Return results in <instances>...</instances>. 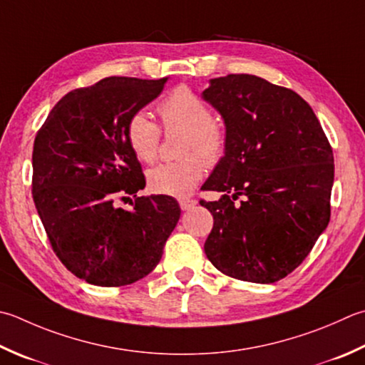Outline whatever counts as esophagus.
I'll list each match as a JSON object with an SVG mask.
<instances>
[{
	"mask_svg": "<svg viewBox=\"0 0 365 365\" xmlns=\"http://www.w3.org/2000/svg\"><path fill=\"white\" fill-rule=\"evenodd\" d=\"M178 204H180V209L182 210H190L191 207H195L197 204L196 199H190V197H183L178 201Z\"/></svg>",
	"mask_w": 365,
	"mask_h": 365,
	"instance_id": "obj_1",
	"label": "esophagus"
}]
</instances>
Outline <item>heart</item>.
I'll return each instance as SVG.
<instances>
[{
    "label": "heart",
    "instance_id": "obj_1",
    "mask_svg": "<svg viewBox=\"0 0 365 365\" xmlns=\"http://www.w3.org/2000/svg\"><path fill=\"white\" fill-rule=\"evenodd\" d=\"M158 112L164 130L185 131L182 160L163 163L148 170V187L158 195L185 197L196 188L205 175L207 164L215 166L226 152V131L212 117L204 99L187 87H178L163 99ZM126 142L140 163L156 160L161 142V130L147 112H135L126 123Z\"/></svg>",
    "mask_w": 365,
    "mask_h": 365
}]
</instances>
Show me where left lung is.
Here are the masks:
<instances>
[{"mask_svg":"<svg viewBox=\"0 0 365 365\" xmlns=\"http://www.w3.org/2000/svg\"><path fill=\"white\" fill-rule=\"evenodd\" d=\"M202 98L226 126L225 156L202 187L223 192L201 201L213 215L207 258L242 282L282 280L329 223L332 147L309 103L261 77L212 78Z\"/></svg>","mask_w":365,"mask_h":365,"instance_id":"1","label":"left lung"}]
</instances>
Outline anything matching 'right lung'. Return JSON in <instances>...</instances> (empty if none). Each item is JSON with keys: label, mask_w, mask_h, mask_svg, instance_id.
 I'll use <instances>...</instances> for the list:
<instances>
[{"label": "right lung", "mask_w": 365, "mask_h": 365, "mask_svg": "<svg viewBox=\"0 0 365 365\" xmlns=\"http://www.w3.org/2000/svg\"><path fill=\"white\" fill-rule=\"evenodd\" d=\"M166 81L106 77L69 91L36 134V210L63 266L96 287H125L152 272L180 218L173 197L135 196L145 177L126 142L128 120ZM130 194L131 210L115 204Z\"/></svg>", "instance_id": "right-lung-1"}]
</instances>
